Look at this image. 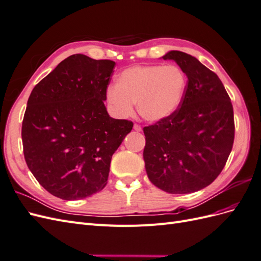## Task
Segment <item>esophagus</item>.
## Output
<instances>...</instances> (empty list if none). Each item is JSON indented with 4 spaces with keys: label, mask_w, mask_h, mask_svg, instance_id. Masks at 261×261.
I'll return each mask as SVG.
<instances>
[{
    "label": "esophagus",
    "mask_w": 261,
    "mask_h": 261,
    "mask_svg": "<svg viewBox=\"0 0 261 261\" xmlns=\"http://www.w3.org/2000/svg\"><path fill=\"white\" fill-rule=\"evenodd\" d=\"M134 129H135L136 132H141V130H143V128H141V126L138 125V124L134 125Z\"/></svg>",
    "instance_id": "34e87169"
}]
</instances>
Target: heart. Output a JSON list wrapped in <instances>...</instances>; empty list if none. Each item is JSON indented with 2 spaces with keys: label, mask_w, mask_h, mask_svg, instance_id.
Segmentation results:
<instances>
[{
  "label": "heart",
  "mask_w": 261,
  "mask_h": 261,
  "mask_svg": "<svg viewBox=\"0 0 261 261\" xmlns=\"http://www.w3.org/2000/svg\"><path fill=\"white\" fill-rule=\"evenodd\" d=\"M187 80L175 65H137L125 68L110 87L107 101L121 117L133 113L137 103L139 115L149 122H159L174 113L184 98Z\"/></svg>",
  "instance_id": "obj_1"
}]
</instances>
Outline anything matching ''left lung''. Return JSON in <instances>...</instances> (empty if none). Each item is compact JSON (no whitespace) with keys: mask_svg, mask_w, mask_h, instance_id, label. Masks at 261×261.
<instances>
[{"mask_svg":"<svg viewBox=\"0 0 261 261\" xmlns=\"http://www.w3.org/2000/svg\"><path fill=\"white\" fill-rule=\"evenodd\" d=\"M188 81L179 108L144 127V160L151 183L170 194H191L210 185L223 170L234 143L230 97L216 73L187 53L170 51Z\"/></svg>","mask_w":261,"mask_h":261,"instance_id":"1","label":"left lung"}]
</instances>
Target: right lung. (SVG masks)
<instances>
[{
	"label": "right lung",
	"instance_id": "add662e5",
	"mask_svg": "<svg viewBox=\"0 0 261 261\" xmlns=\"http://www.w3.org/2000/svg\"><path fill=\"white\" fill-rule=\"evenodd\" d=\"M115 62L70 55L31 91L21 126L23 155L44 189L64 200L99 193L133 122L105 106Z\"/></svg>",
	"mask_w": 261,
	"mask_h": 261
}]
</instances>
